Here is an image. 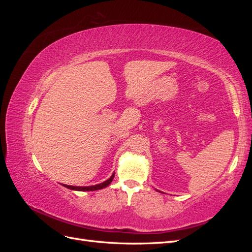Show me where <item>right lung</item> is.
Returning <instances> with one entry per match:
<instances>
[{"label": "right lung", "instance_id": "1", "mask_svg": "<svg viewBox=\"0 0 252 252\" xmlns=\"http://www.w3.org/2000/svg\"><path fill=\"white\" fill-rule=\"evenodd\" d=\"M114 178V173L111 175V177L101 184H97V185H94V186H69V185H63L65 187H67L68 189H71V190H78V191H94V190H98V189H103L105 187H107L110 183L112 182Z\"/></svg>", "mask_w": 252, "mask_h": 252}]
</instances>
